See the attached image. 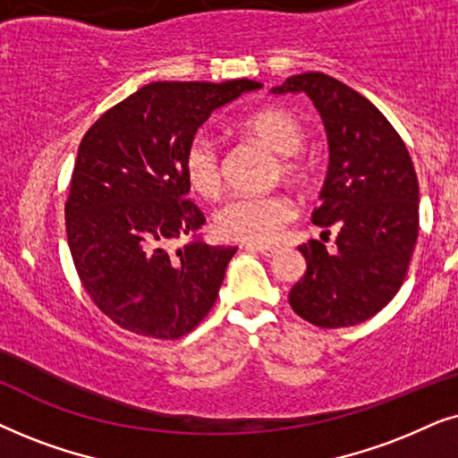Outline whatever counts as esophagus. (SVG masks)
<instances>
[{
    "instance_id": "obj_1",
    "label": "esophagus",
    "mask_w": 458,
    "mask_h": 458,
    "mask_svg": "<svg viewBox=\"0 0 458 458\" xmlns=\"http://www.w3.org/2000/svg\"><path fill=\"white\" fill-rule=\"evenodd\" d=\"M253 249V251H258L264 255V258H274V255L278 253V247H272V245H249Z\"/></svg>"
}]
</instances>
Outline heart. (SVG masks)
Segmentation results:
<instances>
[{
  "label": "heart",
  "mask_w": 458,
  "mask_h": 458,
  "mask_svg": "<svg viewBox=\"0 0 458 458\" xmlns=\"http://www.w3.org/2000/svg\"><path fill=\"white\" fill-rule=\"evenodd\" d=\"M242 131L259 140L280 157V174L289 182L303 180V165L295 155L303 146V125L284 108H264L242 121ZM184 174L200 197L213 199L222 191L217 142L200 131L186 146ZM295 207L283 194H241L219 207L213 216L216 233L225 241L272 242L291 219Z\"/></svg>",
  "instance_id": "heart-1"
}]
</instances>
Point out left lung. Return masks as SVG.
<instances>
[{"mask_svg": "<svg viewBox=\"0 0 458 458\" xmlns=\"http://www.w3.org/2000/svg\"><path fill=\"white\" fill-rule=\"evenodd\" d=\"M272 94H306L325 123L328 169L312 222L337 224L335 251L310 241L308 270L289 293L297 316L322 328L381 312L406 276L419 236V182L406 144L373 102L325 72L293 75Z\"/></svg>", "mask_w": 458, "mask_h": 458, "instance_id": "1", "label": "left lung"}]
</instances>
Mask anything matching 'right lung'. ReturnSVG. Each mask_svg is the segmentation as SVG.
Segmentation results:
<instances>
[{
    "mask_svg": "<svg viewBox=\"0 0 458 458\" xmlns=\"http://www.w3.org/2000/svg\"><path fill=\"white\" fill-rule=\"evenodd\" d=\"M261 83L157 81L106 111L79 144L66 239L91 301L127 331L180 339L209 314L236 247L199 234L184 152L213 111ZM189 236L172 252L174 240Z\"/></svg>",
    "mask_w": 458,
    "mask_h": 458,
    "instance_id": "right-lung-1",
    "label": "right lung"
}]
</instances>
